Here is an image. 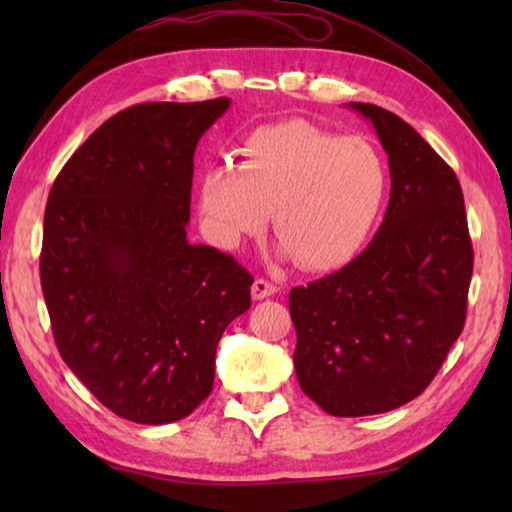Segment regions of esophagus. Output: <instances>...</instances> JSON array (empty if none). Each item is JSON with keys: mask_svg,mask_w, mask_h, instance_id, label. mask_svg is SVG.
<instances>
[{"mask_svg": "<svg viewBox=\"0 0 512 512\" xmlns=\"http://www.w3.org/2000/svg\"><path fill=\"white\" fill-rule=\"evenodd\" d=\"M250 293H253L255 300H264V298H271L273 293H277V287L273 282L264 280V277H257V280L253 282V289H250Z\"/></svg>", "mask_w": 512, "mask_h": 512, "instance_id": "obj_1", "label": "esophagus"}]
</instances>
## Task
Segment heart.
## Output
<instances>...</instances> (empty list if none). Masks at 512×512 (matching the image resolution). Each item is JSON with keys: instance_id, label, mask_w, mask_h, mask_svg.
Segmentation results:
<instances>
[{"instance_id": "b5f03b06", "label": "heart", "mask_w": 512, "mask_h": 512, "mask_svg": "<svg viewBox=\"0 0 512 512\" xmlns=\"http://www.w3.org/2000/svg\"><path fill=\"white\" fill-rule=\"evenodd\" d=\"M235 167L207 171L198 207L216 244L237 248L271 212L284 253L309 271L348 264L384 210L388 167L375 144L305 119L262 126L241 142Z\"/></svg>"}]
</instances>
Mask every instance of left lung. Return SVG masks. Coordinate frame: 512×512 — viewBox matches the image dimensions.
Listing matches in <instances>:
<instances>
[{
    "instance_id": "8db88e82",
    "label": "left lung",
    "mask_w": 512,
    "mask_h": 512,
    "mask_svg": "<svg viewBox=\"0 0 512 512\" xmlns=\"http://www.w3.org/2000/svg\"><path fill=\"white\" fill-rule=\"evenodd\" d=\"M391 167V201L368 248L296 287L289 311L300 388L339 418L393 411L431 384L461 336L474 250L463 189L413 126L372 103Z\"/></svg>"
}]
</instances>
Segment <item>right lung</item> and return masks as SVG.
Returning a JSON list of instances; mask_svg holds the SVG:
<instances>
[{"mask_svg":"<svg viewBox=\"0 0 512 512\" xmlns=\"http://www.w3.org/2000/svg\"><path fill=\"white\" fill-rule=\"evenodd\" d=\"M230 106L137 103L101 124L60 169L45 207L40 284L69 370L115 415L187 418L214 357L250 307L235 257L189 244L194 151Z\"/></svg>","mask_w":512,"mask_h":512,"instance_id":"obj_1","label":"right lung"}]
</instances>
